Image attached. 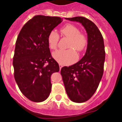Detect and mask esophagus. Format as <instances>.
Here are the masks:
<instances>
[{"label": "esophagus", "instance_id": "1", "mask_svg": "<svg viewBox=\"0 0 122 122\" xmlns=\"http://www.w3.org/2000/svg\"><path fill=\"white\" fill-rule=\"evenodd\" d=\"M63 67V66H62V65H61V64H59V68H60V70L61 69V67Z\"/></svg>", "mask_w": 122, "mask_h": 122}]
</instances>
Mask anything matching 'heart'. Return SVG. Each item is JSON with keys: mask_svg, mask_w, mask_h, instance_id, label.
Wrapping results in <instances>:
<instances>
[{"mask_svg": "<svg viewBox=\"0 0 122 122\" xmlns=\"http://www.w3.org/2000/svg\"><path fill=\"white\" fill-rule=\"evenodd\" d=\"M61 35L69 38L67 50H59L53 53V57L61 65H70L77 60L78 55L82 52L88 45L87 37L80 32V30L72 24H67L61 29ZM59 40V36L55 31H50L47 37V43L51 50H56Z\"/></svg>", "mask_w": 122, "mask_h": 122, "instance_id": "heart-1", "label": "heart"}]
</instances>
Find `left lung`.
<instances>
[{
	"mask_svg": "<svg viewBox=\"0 0 122 122\" xmlns=\"http://www.w3.org/2000/svg\"><path fill=\"white\" fill-rule=\"evenodd\" d=\"M66 20L81 23L88 34V45L84 57L71 66H64L61 75L70 99L75 102L88 100L97 90L104 72L105 49L103 38L96 24L83 16Z\"/></svg>",
	"mask_w": 122,
	"mask_h": 122,
	"instance_id": "8db88e82",
	"label": "left lung"
}]
</instances>
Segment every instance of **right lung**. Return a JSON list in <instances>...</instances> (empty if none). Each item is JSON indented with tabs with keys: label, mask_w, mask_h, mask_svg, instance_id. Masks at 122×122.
<instances>
[{
	"label": "right lung",
	"mask_w": 122,
	"mask_h": 122,
	"mask_svg": "<svg viewBox=\"0 0 122 122\" xmlns=\"http://www.w3.org/2000/svg\"><path fill=\"white\" fill-rule=\"evenodd\" d=\"M57 16L36 15L22 28L13 58L14 78L22 93L30 100L42 102L51 90V76L59 71L47 43L50 31L62 22Z\"/></svg>",
	"instance_id": "obj_1"
}]
</instances>
